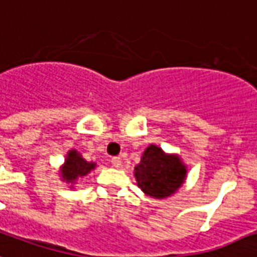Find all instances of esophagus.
Segmentation results:
<instances>
[{
    "mask_svg": "<svg viewBox=\"0 0 257 257\" xmlns=\"http://www.w3.org/2000/svg\"><path fill=\"white\" fill-rule=\"evenodd\" d=\"M111 164H112V166H115V168H120V165H122L120 157H112V158H111Z\"/></svg>",
    "mask_w": 257,
    "mask_h": 257,
    "instance_id": "1",
    "label": "esophagus"
}]
</instances>
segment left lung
<instances>
[{
    "label": "left lung",
    "mask_w": 257,
    "mask_h": 257,
    "mask_svg": "<svg viewBox=\"0 0 257 257\" xmlns=\"http://www.w3.org/2000/svg\"><path fill=\"white\" fill-rule=\"evenodd\" d=\"M186 177V169L178 157L166 156L160 147L150 145L135 168V178L143 192L156 198L172 196Z\"/></svg>",
    "instance_id": "left-lung-1"
}]
</instances>
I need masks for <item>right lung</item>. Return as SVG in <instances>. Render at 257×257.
Masks as SVG:
<instances>
[{
	"label": "right lung",
	"mask_w": 257,
	"mask_h": 257,
	"mask_svg": "<svg viewBox=\"0 0 257 257\" xmlns=\"http://www.w3.org/2000/svg\"><path fill=\"white\" fill-rule=\"evenodd\" d=\"M93 168H95V164L83 160L76 150H71L67 156L64 168L61 170L63 178L67 182H73L79 177H84L85 174H88Z\"/></svg>",
	"instance_id": "right-lung-1"
}]
</instances>
